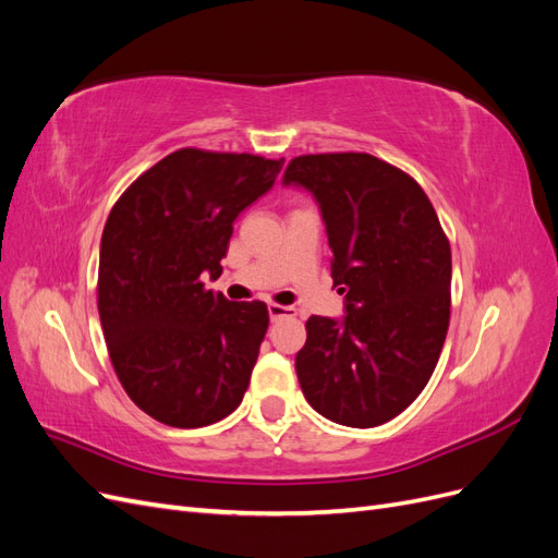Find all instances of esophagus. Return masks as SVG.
Segmentation results:
<instances>
[{
    "instance_id": "1",
    "label": "esophagus",
    "mask_w": 558,
    "mask_h": 558,
    "mask_svg": "<svg viewBox=\"0 0 558 558\" xmlns=\"http://www.w3.org/2000/svg\"><path fill=\"white\" fill-rule=\"evenodd\" d=\"M267 312H269V318H272V320L286 318V316H295V310H293V307H283V305H277V302H272V305L267 307Z\"/></svg>"
}]
</instances>
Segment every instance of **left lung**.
<instances>
[{
	"mask_svg": "<svg viewBox=\"0 0 558 558\" xmlns=\"http://www.w3.org/2000/svg\"><path fill=\"white\" fill-rule=\"evenodd\" d=\"M283 183L324 216L342 320L312 316L295 373L335 424L373 428L424 391L449 328L451 248L424 189L369 154L298 156Z\"/></svg>",
	"mask_w": 558,
	"mask_h": 558,
	"instance_id": "left-lung-1",
	"label": "left lung"
}]
</instances>
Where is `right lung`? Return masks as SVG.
I'll return each instance as SVG.
<instances>
[{
	"instance_id": "right-lung-1",
	"label": "right lung",
	"mask_w": 558,
	"mask_h": 558,
	"mask_svg": "<svg viewBox=\"0 0 558 558\" xmlns=\"http://www.w3.org/2000/svg\"><path fill=\"white\" fill-rule=\"evenodd\" d=\"M283 160L179 148L118 197L99 246L97 310L130 400L165 426L202 428L240 408L269 314L207 291L232 223Z\"/></svg>"
}]
</instances>
